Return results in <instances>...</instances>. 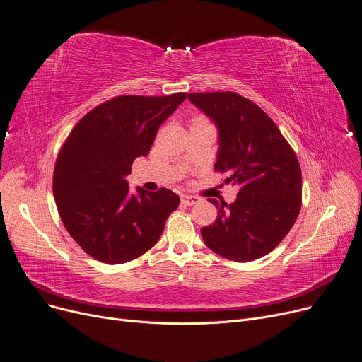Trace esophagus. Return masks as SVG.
Segmentation results:
<instances>
[{"label":"esophagus","instance_id":"34e87169","mask_svg":"<svg viewBox=\"0 0 362 362\" xmlns=\"http://www.w3.org/2000/svg\"><path fill=\"white\" fill-rule=\"evenodd\" d=\"M202 202V198L195 195H182V203L186 206H195Z\"/></svg>","mask_w":362,"mask_h":362}]
</instances>
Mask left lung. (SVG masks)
<instances>
[{"instance_id": "1", "label": "left lung", "mask_w": 362, "mask_h": 362, "mask_svg": "<svg viewBox=\"0 0 362 362\" xmlns=\"http://www.w3.org/2000/svg\"><path fill=\"white\" fill-rule=\"evenodd\" d=\"M189 101L219 131L215 170L238 185L235 202L210 198L218 218L202 228L218 255L247 262L270 253L291 231L301 209V168L296 152L261 107L235 92H194Z\"/></svg>"}]
</instances>
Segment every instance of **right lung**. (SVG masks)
I'll use <instances>...</instances> for the list:
<instances>
[{
	"label": "right lung",
	"instance_id": "add662e5",
	"mask_svg": "<svg viewBox=\"0 0 362 362\" xmlns=\"http://www.w3.org/2000/svg\"><path fill=\"white\" fill-rule=\"evenodd\" d=\"M188 93L120 95L92 109L62 144L53 171V197L65 230L89 257L124 264L159 240L180 198L170 189L129 192L134 159L149 153L160 124Z\"/></svg>",
	"mask_w": 362,
	"mask_h": 362
}]
</instances>
